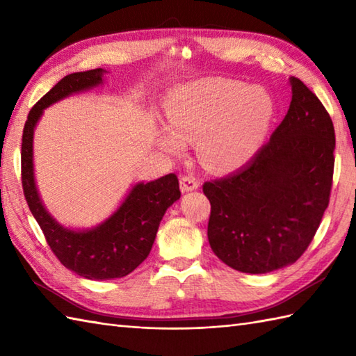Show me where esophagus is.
Here are the masks:
<instances>
[{
  "mask_svg": "<svg viewBox=\"0 0 356 356\" xmlns=\"http://www.w3.org/2000/svg\"><path fill=\"white\" fill-rule=\"evenodd\" d=\"M199 188V180L195 179L194 176H182L180 177V190H182V193H188V191H194L197 190Z\"/></svg>",
  "mask_w": 356,
  "mask_h": 356,
  "instance_id": "1",
  "label": "esophagus"
}]
</instances>
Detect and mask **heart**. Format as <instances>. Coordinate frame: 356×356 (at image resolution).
Instances as JSON below:
<instances>
[{
	"instance_id": "heart-1",
	"label": "heart",
	"mask_w": 356,
	"mask_h": 356,
	"mask_svg": "<svg viewBox=\"0 0 356 356\" xmlns=\"http://www.w3.org/2000/svg\"><path fill=\"white\" fill-rule=\"evenodd\" d=\"M274 101L259 87L209 78L174 90L166 102V119L159 145L180 156L185 142H197L200 162L211 171H232L245 165L264 140Z\"/></svg>"
}]
</instances>
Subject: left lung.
Returning a JSON list of instances; mask_svg holds the SVG:
<instances>
[{
    "mask_svg": "<svg viewBox=\"0 0 356 356\" xmlns=\"http://www.w3.org/2000/svg\"><path fill=\"white\" fill-rule=\"evenodd\" d=\"M291 86L287 115L251 162L203 184L211 203V249L246 274H266L297 261L329 205L334 124L303 82L292 76Z\"/></svg>",
    "mask_w": 356,
    "mask_h": 356,
    "instance_id": "1",
    "label": "left lung"
}]
</instances>
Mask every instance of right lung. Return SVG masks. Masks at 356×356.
<instances>
[{"mask_svg":"<svg viewBox=\"0 0 356 356\" xmlns=\"http://www.w3.org/2000/svg\"><path fill=\"white\" fill-rule=\"evenodd\" d=\"M102 69L67 74L30 110L22 130L21 184L27 205L51 252L67 269L88 280L125 277L147 259L165 211L180 197L176 174L138 184L119 209L90 231L63 228L45 211L33 179V128L42 110L63 97L102 82Z\"/></svg>","mask_w":356,"mask_h":356,"instance_id":"obj_1","label":"right lung"}]
</instances>
